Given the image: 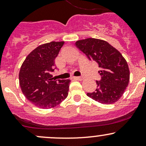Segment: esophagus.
Masks as SVG:
<instances>
[{"mask_svg": "<svg viewBox=\"0 0 146 146\" xmlns=\"http://www.w3.org/2000/svg\"><path fill=\"white\" fill-rule=\"evenodd\" d=\"M75 79H76V80H82L84 78L83 77H74Z\"/></svg>", "mask_w": 146, "mask_h": 146, "instance_id": "esophagus-1", "label": "esophagus"}]
</instances>
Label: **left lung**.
<instances>
[{
  "instance_id": "1",
  "label": "left lung",
  "mask_w": 146,
  "mask_h": 146,
  "mask_svg": "<svg viewBox=\"0 0 146 146\" xmlns=\"http://www.w3.org/2000/svg\"><path fill=\"white\" fill-rule=\"evenodd\" d=\"M75 45L100 68L101 80L96 81V90L87 93V96L103 104H112L118 101L130 80L128 63L121 53L106 41L96 38L78 40Z\"/></svg>"
}]
</instances>
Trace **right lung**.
<instances>
[{
    "instance_id": "right-lung-1",
    "label": "right lung",
    "mask_w": 146,
    "mask_h": 146,
    "mask_svg": "<svg viewBox=\"0 0 146 146\" xmlns=\"http://www.w3.org/2000/svg\"><path fill=\"white\" fill-rule=\"evenodd\" d=\"M64 42L38 46L27 56L19 73V83L25 98L36 106L48 109L67 98L70 80H53L55 59Z\"/></svg>"
}]
</instances>
